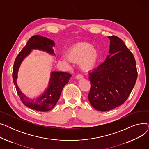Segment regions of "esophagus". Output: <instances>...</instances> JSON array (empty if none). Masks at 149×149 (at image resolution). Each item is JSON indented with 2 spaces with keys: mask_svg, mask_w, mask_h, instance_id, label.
Wrapping results in <instances>:
<instances>
[{
  "mask_svg": "<svg viewBox=\"0 0 149 149\" xmlns=\"http://www.w3.org/2000/svg\"><path fill=\"white\" fill-rule=\"evenodd\" d=\"M75 78L77 79H78V80H80V79H82L83 78V75H81V74H77L76 76H75Z\"/></svg>",
  "mask_w": 149,
  "mask_h": 149,
  "instance_id": "34e87169",
  "label": "esophagus"
}]
</instances>
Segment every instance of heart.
<instances>
[{"mask_svg": "<svg viewBox=\"0 0 149 149\" xmlns=\"http://www.w3.org/2000/svg\"><path fill=\"white\" fill-rule=\"evenodd\" d=\"M98 58L97 50L91 44L82 43L70 48L67 52L65 61L79 62L80 68L86 71L91 70L96 64Z\"/></svg>", "mask_w": 149, "mask_h": 149, "instance_id": "obj_1", "label": "heart"}]
</instances>
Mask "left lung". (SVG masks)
Instances as JSON below:
<instances>
[{
    "mask_svg": "<svg viewBox=\"0 0 149 149\" xmlns=\"http://www.w3.org/2000/svg\"><path fill=\"white\" fill-rule=\"evenodd\" d=\"M109 54L106 60L91 72L88 99L101 112L123 104L135 84L138 72L134 55L120 38L109 36Z\"/></svg>",
    "mask_w": 149,
    "mask_h": 149,
    "instance_id": "left-lung-1",
    "label": "left lung"
}]
</instances>
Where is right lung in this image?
Wrapping results in <instances>:
<instances>
[{"mask_svg": "<svg viewBox=\"0 0 149 149\" xmlns=\"http://www.w3.org/2000/svg\"><path fill=\"white\" fill-rule=\"evenodd\" d=\"M55 46L54 42L49 38L39 35L31 37L26 45L19 53L15 58L13 70V79L15 85L17 94L22 102L28 107L40 112L50 111L57 103L60 98L61 91L65 86L68 83L71 74L64 72H52L49 81L48 88L42 96L33 100L28 99L20 91L16 83L17 74L19 66L22 61L33 49H37L45 51L54 54L52 47Z\"/></svg>", "mask_w": 149, "mask_h": 149, "instance_id": "add662e5", "label": "right lung"}]
</instances>
